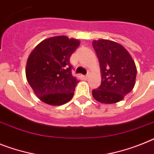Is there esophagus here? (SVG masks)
I'll return each mask as SVG.
<instances>
[{
    "label": "esophagus",
    "mask_w": 154,
    "mask_h": 154,
    "mask_svg": "<svg viewBox=\"0 0 154 154\" xmlns=\"http://www.w3.org/2000/svg\"><path fill=\"white\" fill-rule=\"evenodd\" d=\"M88 77H89V73H88L86 75H85V76H84V77H85V79H88Z\"/></svg>",
    "instance_id": "obj_1"
}]
</instances>
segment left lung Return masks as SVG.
Listing matches in <instances>:
<instances>
[{"label": "left lung", "instance_id": "1", "mask_svg": "<svg viewBox=\"0 0 154 154\" xmlns=\"http://www.w3.org/2000/svg\"><path fill=\"white\" fill-rule=\"evenodd\" d=\"M101 69L102 82L93 89L94 99L111 104L121 101L135 86L137 69L128 51L120 44L109 40L92 43Z\"/></svg>", "mask_w": 154, "mask_h": 154}]
</instances>
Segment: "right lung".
I'll use <instances>...</instances> for the list:
<instances>
[{
    "label": "right lung",
    "instance_id": "add662e5",
    "mask_svg": "<svg viewBox=\"0 0 154 154\" xmlns=\"http://www.w3.org/2000/svg\"><path fill=\"white\" fill-rule=\"evenodd\" d=\"M79 45L77 39L57 36L41 41L30 53L26 69V79L45 103L63 105L73 98L79 81L72 74L69 58Z\"/></svg>",
    "mask_w": 154,
    "mask_h": 154
}]
</instances>
